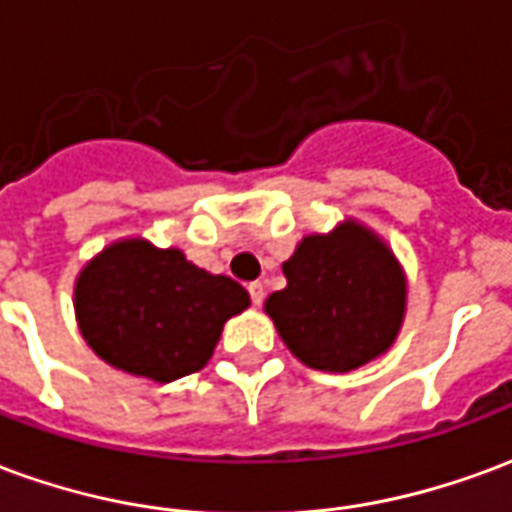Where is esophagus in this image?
Segmentation results:
<instances>
[{
    "instance_id": "1",
    "label": "esophagus",
    "mask_w": 512,
    "mask_h": 512,
    "mask_svg": "<svg viewBox=\"0 0 512 512\" xmlns=\"http://www.w3.org/2000/svg\"><path fill=\"white\" fill-rule=\"evenodd\" d=\"M249 296H252V304L260 307V304H263V296H266V290H263L260 282H252V285H249Z\"/></svg>"
}]
</instances>
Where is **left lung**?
<instances>
[{"mask_svg":"<svg viewBox=\"0 0 512 512\" xmlns=\"http://www.w3.org/2000/svg\"><path fill=\"white\" fill-rule=\"evenodd\" d=\"M288 285L263 304L301 365L351 373L384 356L406 321L408 279L392 246L359 219L304 235L282 263Z\"/></svg>","mask_w":512,"mask_h":512,"instance_id":"1","label":"left lung"}]
</instances>
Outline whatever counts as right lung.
Here are the masks:
<instances>
[{
	"label": "right lung",
	"instance_id": "obj_1",
	"mask_svg": "<svg viewBox=\"0 0 512 512\" xmlns=\"http://www.w3.org/2000/svg\"><path fill=\"white\" fill-rule=\"evenodd\" d=\"M249 307L235 279L194 266L142 235L117 238L90 257L73 285L79 332L131 376L169 384L208 365L224 323Z\"/></svg>",
	"mask_w": 512,
	"mask_h": 512
}]
</instances>
